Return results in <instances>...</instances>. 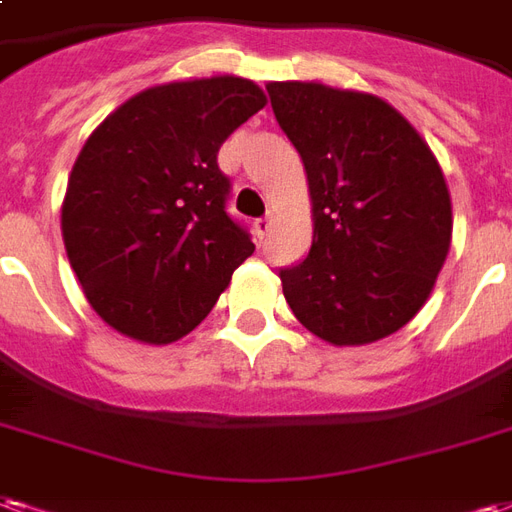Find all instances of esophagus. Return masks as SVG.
Segmentation results:
<instances>
[{"mask_svg": "<svg viewBox=\"0 0 512 512\" xmlns=\"http://www.w3.org/2000/svg\"><path fill=\"white\" fill-rule=\"evenodd\" d=\"M268 230H271V217H263L255 222V236L257 238H266Z\"/></svg>", "mask_w": 512, "mask_h": 512, "instance_id": "obj_1", "label": "esophagus"}]
</instances>
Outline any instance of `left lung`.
Returning a JSON list of instances; mask_svg holds the SVG:
<instances>
[{
  "mask_svg": "<svg viewBox=\"0 0 512 512\" xmlns=\"http://www.w3.org/2000/svg\"><path fill=\"white\" fill-rule=\"evenodd\" d=\"M266 89L312 195V249L279 271L287 304L336 347L385 339L420 312L448 257L453 214L439 162L374 94L301 81Z\"/></svg>",
  "mask_w": 512,
  "mask_h": 512,
  "instance_id": "8db88e82",
  "label": "left lung"
}]
</instances>
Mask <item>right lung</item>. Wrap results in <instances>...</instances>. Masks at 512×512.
<instances>
[{
    "label": "right lung",
    "mask_w": 512,
    "mask_h": 512,
    "mask_svg": "<svg viewBox=\"0 0 512 512\" xmlns=\"http://www.w3.org/2000/svg\"><path fill=\"white\" fill-rule=\"evenodd\" d=\"M266 105L233 75L151 86L83 143L62 206L64 249L89 304L138 342L168 344L206 320L252 236L227 214L217 154Z\"/></svg>",
    "instance_id": "add662e5"
}]
</instances>
